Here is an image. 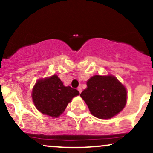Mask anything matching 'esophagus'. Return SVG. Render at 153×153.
Here are the masks:
<instances>
[{
	"instance_id": "esophagus-1",
	"label": "esophagus",
	"mask_w": 153,
	"mask_h": 153,
	"mask_svg": "<svg viewBox=\"0 0 153 153\" xmlns=\"http://www.w3.org/2000/svg\"><path fill=\"white\" fill-rule=\"evenodd\" d=\"M78 91H79V93H81V91H82V88H81V87H78Z\"/></svg>"
}]
</instances>
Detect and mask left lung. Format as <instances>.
I'll return each mask as SVG.
<instances>
[{"label":"left lung","mask_w":153,"mask_h":153,"mask_svg":"<svg viewBox=\"0 0 153 153\" xmlns=\"http://www.w3.org/2000/svg\"><path fill=\"white\" fill-rule=\"evenodd\" d=\"M91 113L99 119H110L126 105L127 91L115 77L94 75L80 94Z\"/></svg>","instance_id":"8db88e82"}]
</instances>
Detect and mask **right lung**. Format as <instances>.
<instances>
[{
	"label": "right lung",
	"instance_id": "right-lung-1",
	"mask_svg": "<svg viewBox=\"0 0 153 153\" xmlns=\"http://www.w3.org/2000/svg\"><path fill=\"white\" fill-rule=\"evenodd\" d=\"M79 94L76 89L64 86L60 79L54 75L36 82L33 88L32 99L41 113L57 117L64 111L71 99Z\"/></svg>",
	"mask_w": 153,
	"mask_h": 153
}]
</instances>
